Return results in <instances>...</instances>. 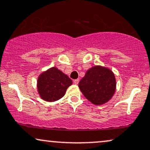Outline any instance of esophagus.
Here are the masks:
<instances>
[{
    "mask_svg": "<svg viewBox=\"0 0 150 150\" xmlns=\"http://www.w3.org/2000/svg\"><path fill=\"white\" fill-rule=\"evenodd\" d=\"M74 84H77L79 83V82H80V80H79V79H76V80H74Z\"/></svg>",
    "mask_w": 150,
    "mask_h": 150,
    "instance_id": "1",
    "label": "esophagus"
}]
</instances>
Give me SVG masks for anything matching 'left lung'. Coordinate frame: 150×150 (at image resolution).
<instances>
[{
    "label": "left lung",
    "instance_id": "1",
    "mask_svg": "<svg viewBox=\"0 0 150 150\" xmlns=\"http://www.w3.org/2000/svg\"><path fill=\"white\" fill-rule=\"evenodd\" d=\"M79 88L86 99L95 105L105 103L116 89L115 75L110 69L94 66L86 71L79 82Z\"/></svg>",
    "mask_w": 150,
    "mask_h": 150
}]
</instances>
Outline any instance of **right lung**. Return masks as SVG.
<instances>
[{
	"label": "right lung",
	"instance_id": "add662e5",
	"mask_svg": "<svg viewBox=\"0 0 150 150\" xmlns=\"http://www.w3.org/2000/svg\"><path fill=\"white\" fill-rule=\"evenodd\" d=\"M72 83L71 79L68 75L53 67L40 75L38 80V90L43 100L55 101L64 96L66 89Z\"/></svg>",
	"mask_w": 150,
	"mask_h": 150
}]
</instances>
